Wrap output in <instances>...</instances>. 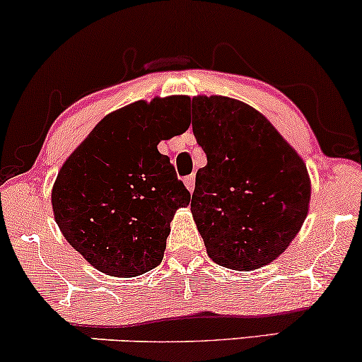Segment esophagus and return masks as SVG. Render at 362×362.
Masks as SVG:
<instances>
[{"instance_id":"obj_1","label":"esophagus","mask_w":362,"mask_h":362,"mask_svg":"<svg viewBox=\"0 0 362 362\" xmlns=\"http://www.w3.org/2000/svg\"><path fill=\"white\" fill-rule=\"evenodd\" d=\"M185 186H186V188H188L189 193H193V191H194V176H193V174H191V176H186L185 177Z\"/></svg>"}]
</instances>
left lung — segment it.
<instances>
[{
	"label": "left lung",
	"instance_id": "8db88e82",
	"mask_svg": "<svg viewBox=\"0 0 362 362\" xmlns=\"http://www.w3.org/2000/svg\"><path fill=\"white\" fill-rule=\"evenodd\" d=\"M191 107L208 158L196 173L191 213L208 257L231 270L260 269L288 248L309 213L304 159L242 100L196 95Z\"/></svg>",
	"mask_w": 362,
	"mask_h": 362
}]
</instances>
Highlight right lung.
I'll list each match as a JSON object with an SVG mask.
<instances>
[{"mask_svg": "<svg viewBox=\"0 0 362 362\" xmlns=\"http://www.w3.org/2000/svg\"><path fill=\"white\" fill-rule=\"evenodd\" d=\"M186 104V95H169L120 107L58 171L52 188L58 228L102 274L129 279L163 262L173 218L191 194L158 144L189 127L182 124Z\"/></svg>", "mask_w": 362, "mask_h": 362, "instance_id": "add662e5", "label": "right lung"}]
</instances>
